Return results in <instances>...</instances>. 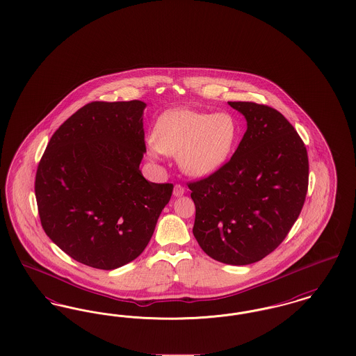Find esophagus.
<instances>
[{"instance_id": "obj_1", "label": "esophagus", "mask_w": 356, "mask_h": 356, "mask_svg": "<svg viewBox=\"0 0 356 356\" xmlns=\"http://www.w3.org/2000/svg\"><path fill=\"white\" fill-rule=\"evenodd\" d=\"M184 193H186V188L184 186H180V184H176V186H173V196L175 197H180Z\"/></svg>"}]
</instances>
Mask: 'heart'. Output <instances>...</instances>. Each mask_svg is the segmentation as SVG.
<instances>
[{
	"mask_svg": "<svg viewBox=\"0 0 356 356\" xmlns=\"http://www.w3.org/2000/svg\"><path fill=\"white\" fill-rule=\"evenodd\" d=\"M240 136L238 122L228 112L207 113L173 109L154 124L147 156L156 161L160 153L176 156L180 170L192 177H205L228 161Z\"/></svg>",
	"mask_w": 356,
	"mask_h": 356,
	"instance_id": "obj_1",
	"label": "heart"
}]
</instances>
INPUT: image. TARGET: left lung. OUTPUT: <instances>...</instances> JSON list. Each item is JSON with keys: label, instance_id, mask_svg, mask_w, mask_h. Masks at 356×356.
<instances>
[{"label": "left lung", "instance_id": "left-lung-1", "mask_svg": "<svg viewBox=\"0 0 356 356\" xmlns=\"http://www.w3.org/2000/svg\"><path fill=\"white\" fill-rule=\"evenodd\" d=\"M247 120L231 160L189 183L196 207L193 236L205 254L231 266L252 264L287 236L308 188L305 143L276 109L229 102Z\"/></svg>", "mask_w": 356, "mask_h": 356}]
</instances>
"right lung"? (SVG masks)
Segmentation results:
<instances>
[{"label":"right lung","instance_id":"obj_1","mask_svg":"<svg viewBox=\"0 0 356 356\" xmlns=\"http://www.w3.org/2000/svg\"><path fill=\"white\" fill-rule=\"evenodd\" d=\"M147 104H86L51 136L35 175L42 228L72 259L115 270L145 250L172 184L145 180Z\"/></svg>","mask_w":356,"mask_h":356}]
</instances>
